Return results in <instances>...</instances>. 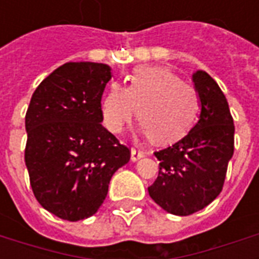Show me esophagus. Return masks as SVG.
I'll list each match as a JSON object with an SVG mask.
<instances>
[{
  "mask_svg": "<svg viewBox=\"0 0 259 259\" xmlns=\"http://www.w3.org/2000/svg\"><path fill=\"white\" fill-rule=\"evenodd\" d=\"M143 157H146V152L141 151V150L132 148V161H139V159Z\"/></svg>",
  "mask_w": 259,
  "mask_h": 259,
  "instance_id": "1",
  "label": "esophagus"
}]
</instances>
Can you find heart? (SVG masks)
Returning <instances> with one entry per match:
<instances>
[{"mask_svg": "<svg viewBox=\"0 0 259 259\" xmlns=\"http://www.w3.org/2000/svg\"><path fill=\"white\" fill-rule=\"evenodd\" d=\"M200 109L197 91L169 69L139 66L126 89L112 83L102 101V116L113 133L122 132L137 113L157 144H172L187 135Z\"/></svg>", "mask_w": 259, "mask_h": 259, "instance_id": "1", "label": "heart"}]
</instances>
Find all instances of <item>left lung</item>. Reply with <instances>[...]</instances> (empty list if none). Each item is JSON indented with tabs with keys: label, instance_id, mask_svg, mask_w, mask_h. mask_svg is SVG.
I'll list each match as a JSON object with an SVG mask.
<instances>
[{
	"label": "left lung",
	"instance_id": "obj_1",
	"mask_svg": "<svg viewBox=\"0 0 259 259\" xmlns=\"http://www.w3.org/2000/svg\"><path fill=\"white\" fill-rule=\"evenodd\" d=\"M201 101L198 122L182 140L155 151L159 172L148 194L169 213L187 217L221 194L234 152V124L226 97L204 70L193 74Z\"/></svg>",
	"mask_w": 259,
	"mask_h": 259
}]
</instances>
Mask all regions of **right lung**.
Instances as JSON below:
<instances>
[{
	"mask_svg": "<svg viewBox=\"0 0 259 259\" xmlns=\"http://www.w3.org/2000/svg\"><path fill=\"white\" fill-rule=\"evenodd\" d=\"M111 68L68 62L38 84L26 112L25 162L33 194L55 217L94 215L112 175L130 150L101 124V98Z\"/></svg>",
	"mask_w": 259,
	"mask_h": 259,
	"instance_id": "obj_1",
	"label": "right lung"
}]
</instances>
